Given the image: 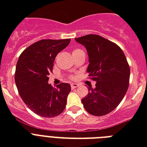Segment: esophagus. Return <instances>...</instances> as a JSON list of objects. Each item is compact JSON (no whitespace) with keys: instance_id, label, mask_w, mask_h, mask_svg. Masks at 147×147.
<instances>
[{"instance_id":"1","label":"esophagus","mask_w":147,"mask_h":147,"mask_svg":"<svg viewBox=\"0 0 147 147\" xmlns=\"http://www.w3.org/2000/svg\"><path fill=\"white\" fill-rule=\"evenodd\" d=\"M70 86H71V88H72V89H74V88H76V87H77V86H79V84H75V83H71V84H70Z\"/></svg>"}]
</instances>
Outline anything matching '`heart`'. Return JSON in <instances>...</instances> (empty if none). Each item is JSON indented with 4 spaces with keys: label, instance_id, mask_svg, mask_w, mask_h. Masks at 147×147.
<instances>
[{
    "label": "heart",
    "instance_id": "1",
    "mask_svg": "<svg viewBox=\"0 0 147 147\" xmlns=\"http://www.w3.org/2000/svg\"><path fill=\"white\" fill-rule=\"evenodd\" d=\"M80 51H83L81 50H80V49H74V51H73V54H74V53H77L78 52H80Z\"/></svg>",
    "mask_w": 147,
    "mask_h": 147
}]
</instances>
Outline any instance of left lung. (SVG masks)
<instances>
[{"label":"left lung","mask_w":147,"mask_h":147,"mask_svg":"<svg viewBox=\"0 0 147 147\" xmlns=\"http://www.w3.org/2000/svg\"><path fill=\"white\" fill-rule=\"evenodd\" d=\"M85 47L89 58L86 72L96 81L81 101L85 110L94 116H103L120 104L127 93L129 67L121 49L114 43L96 34L75 38Z\"/></svg>","instance_id":"obj_1"}]
</instances>
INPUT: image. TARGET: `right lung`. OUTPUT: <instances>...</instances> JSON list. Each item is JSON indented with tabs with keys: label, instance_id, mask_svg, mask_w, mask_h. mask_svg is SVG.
Wrapping results in <instances>:
<instances>
[{
	"label": "right lung",
	"instance_id": "right-lung-1",
	"mask_svg": "<svg viewBox=\"0 0 147 147\" xmlns=\"http://www.w3.org/2000/svg\"><path fill=\"white\" fill-rule=\"evenodd\" d=\"M70 39L41 40L28 47L18 59L15 83L20 97L36 114L53 117L63 112L70 85L61 83L56 88L48 84V75L58 53Z\"/></svg>",
	"mask_w": 147,
	"mask_h": 147
}]
</instances>
